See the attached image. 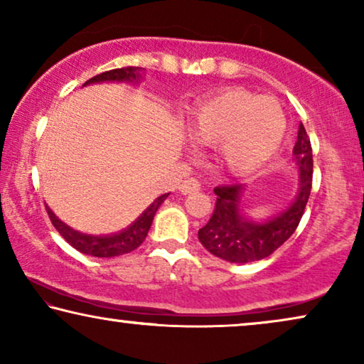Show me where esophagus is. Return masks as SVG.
<instances>
[{
    "label": "esophagus",
    "mask_w": 364,
    "mask_h": 364,
    "mask_svg": "<svg viewBox=\"0 0 364 364\" xmlns=\"http://www.w3.org/2000/svg\"><path fill=\"white\" fill-rule=\"evenodd\" d=\"M200 188H201V183L198 181V179L188 178L186 181H183V185L179 186V191H181L183 195H190V193L200 191Z\"/></svg>",
    "instance_id": "obj_1"
}]
</instances>
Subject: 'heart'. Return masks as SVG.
Listing matches in <instances>:
<instances>
[{"label": "heart", "instance_id": "obj_1", "mask_svg": "<svg viewBox=\"0 0 364 364\" xmlns=\"http://www.w3.org/2000/svg\"><path fill=\"white\" fill-rule=\"evenodd\" d=\"M287 132L281 105L271 96H255L243 88L226 90L198 106L188 123L195 143L218 146L223 171L250 174L278 149Z\"/></svg>", "mask_w": 364, "mask_h": 364}]
</instances>
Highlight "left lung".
I'll return each mask as SVG.
<instances>
[{
	"mask_svg": "<svg viewBox=\"0 0 364 364\" xmlns=\"http://www.w3.org/2000/svg\"><path fill=\"white\" fill-rule=\"evenodd\" d=\"M293 154L299 169V190L291 206L264 223L241 215V185L216 186V205L210 221L198 231L201 245L230 263H251L268 258L296 231L306 208L313 183V149L303 123Z\"/></svg>",
	"mask_w": 364,
	"mask_h": 364,
	"instance_id": "8db88e82",
	"label": "left lung"
}]
</instances>
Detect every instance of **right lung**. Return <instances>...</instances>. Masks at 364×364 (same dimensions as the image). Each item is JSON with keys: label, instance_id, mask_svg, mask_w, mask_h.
Instances as JSON below:
<instances>
[{"label": "right lung", "instance_id": "1", "mask_svg": "<svg viewBox=\"0 0 364 364\" xmlns=\"http://www.w3.org/2000/svg\"><path fill=\"white\" fill-rule=\"evenodd\" d=\"M139 71L141 70L136 66L118 68V70H109V71L101 73V75L93 76L91 80L86 81L85 85L103 83V81H138ZM168 195L169 193L156 198V200H154L151 205L141 213V216H139L136 221H133L128 228H124L123 231L113 232V235H106V236L85 235V232L73 230V228L65 225L61 220H58L55 213H53L48 206H46V211L53 223V226L56 228L58 232H60L63 238H65L73 248L80 251V253H85L90 256L111 258V256L132 253L133 250H136L138 246L143 243L144 238H146L149 228H151L153 218L156 215L158 208L161 206V203L166 200Z\"/></svg>", "mask_w": 364, "mask_h": 364}]
</instances>
